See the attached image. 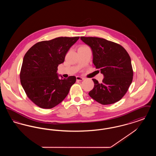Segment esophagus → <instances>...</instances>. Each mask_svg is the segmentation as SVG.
Wrapping results in <instances>:
<instances>
[{
  "label": "esophagus",
  "mask_w": 156,
  "mask_h": 156,
  "mask_svg": "<svg viewBox=\"0 0 156 156\" xmlns=\"http://www.w3.org/2000/svg\"><path fill=\"white\" fill-rule=\"evenodd\" d=\"M76 81H82V80H84V78H82V77H81V76H76Z\"/></svg>",
  "instance_id": "obj_1"
}]
</instances>
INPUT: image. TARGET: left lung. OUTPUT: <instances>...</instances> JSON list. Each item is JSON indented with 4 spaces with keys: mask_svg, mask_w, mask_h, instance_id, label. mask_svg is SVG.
Instances as JSON below:
<instances>
[{
    "mask_svg": "<svg viewBox=\"0 0 156 156\" xmlns=\"http://www.w3.org/2000/svg\"><path fill=\"white\" fill-rule=\"evenodd\" d=\"M81 40L91 48L93 63L104 75L99 83L92 79L94 87L89 95L102 105L114 104L125 95L133 80L131 59L120 45L106 39L81 37Z\"/></svg>",
    "mask_w": 156,
    "mask_h": 156,
    "instance_id": "obj_1",
    "label": "left lung"
}]
</instances>
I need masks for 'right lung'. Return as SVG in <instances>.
<instances>
[{
	"label": "right lung",
	"mask_w": 156,
	"mask_h": 156,
	"mask_svg": "<svg viewBox=\"0 0 156 156\" xmlns=\"http://www.w3.org/2000/svg\"><path fill=\"white\" fill-rule=\"evenodd\" d=\"M80 37H57L38 42L24 55L20 78L27 96L38 106L51 109L67 97L75 76L59 79L57 67Z\"/></svg>",
	"instance_id": "right-lung-1"
}]
</instances>
